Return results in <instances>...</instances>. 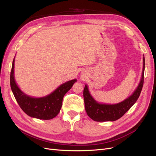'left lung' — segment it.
I'll list each match as a JSON object with an SVG mask.
<instances>
[{"label": "left lung", "mask_w": 156, "mask_h": 156, "mask_svg": "<svg viewBox=\"0 0 156 156\" xmlns=\"http://www.w3.org/2000/svg\"><path fill=\"white\" fill-rule=\"evenodd\" d=\"M145 60L143 57V71L142 78L137 88L131 96L115 105H106L98 103L91 96L88 87L85 85L83 90L84 107L88 116L94 121H115L123 116L133 106L140 96L144 83Z\"/></svg>", "instance_id": "8db88e82"}]
</instances>
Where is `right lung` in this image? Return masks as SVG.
<instances>
[{
	"instance_id": "1",
	"label": "right lung",
	"mask_w": 156,
	"mask_h": 156,
	"mask_svg": "<svg viewBox=\"0 0 156 156\" xmlns=\"http://www.w3.org/2000/svg\"><path fill=\"white\" fill-rule=\"evenodd\" d=\"M14 59L10 72V87L16 100L27 115L36 119L50 120L57 115L62 105L64 95L68 92L76 79L68 81L60 85L49 95L44 98H34L27 96L18 88L14 79Z\"/></svg>"
}]
</instances>
